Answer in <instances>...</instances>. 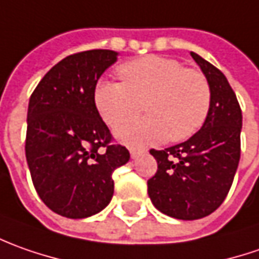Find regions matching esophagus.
Masks as SVG:
<instances>
[{"label":"esophagus","instance_id":"34e87169","mask_svg":"<svg viewBox=\"0 0 259 259\" xmlns=\"http://www.w3.org/2000/svg\"><path fill=\"white\" fill-rule=\"evenodd\" d=\"M143 153H145L143 149H136V147H132V149H130V156L133 157V159H136V157H139L140 155H143Z\"/></svg>","mask_w":259,"mask_h":259}]
</instances>
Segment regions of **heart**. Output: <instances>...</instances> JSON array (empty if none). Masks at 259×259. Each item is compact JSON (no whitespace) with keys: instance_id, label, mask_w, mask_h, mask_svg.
Returning a JSON list of instances; mask_svg holds the SVG:
<instances>
[{"instance_id":"heart-1","label":"heart","mask_w":259,"mask_h":259,"mask_svg":"<svg viewBox=\"0 0 259 259\" xmlns=\"http://www.w3.org/2000/svg\"><path fill=\"white\" fill-rule=\"evenodd\" d=\"M121 81L100 80L94 87V104L110 127L117 129L143 110L145 119L127 123L117 136L132 146L166 139L182 142L203 126L210 112L212 90L203 73L181 61L146 56L121 64Z\"/></svg>"}]
</instances>
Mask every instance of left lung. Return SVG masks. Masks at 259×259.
I'll use <instances>...</instances> for the list:
<instances>
[{
	"label": "left lung",
	"mask_w": 259,
	"mask_h": 259,
	"mask_svg": "<svg viewBox=\"0 0 259 259\" xmlns=\"http://www.w3.org/2000/svg\"><path fill=\"white\" fill-rule=\"evenodd\" d=\"M212 90L206 121L186 142L163 150L150 149L157 170L147 181L152 203L167 217L183 221L217 210L232 186L241 157L242 112L224 73L191 53Z\"/></svg>",
	"instance_id": "1"
}]
</instances>
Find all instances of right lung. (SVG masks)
Wrapping results in <instances>:
<instances>
[{
  "mask_svg": "<svg viewBox=\"0 0 259 259\" xmlns=\"http://www.w3.org/2000/svg\"><path fill=\"white\" fill-rule=\"evenodd\" d=\"M116 57L112 50L67 56L30 97L25 157L32 183L41 201L66 218H87L104 209L114 192L113 172L130 159L93 99L97 80Z\"/></svg>",
  "mask_w": 259,
  "mask_h": 259,
  "instance_id": "1",
  "label": "right lung"
}]
</instances>
